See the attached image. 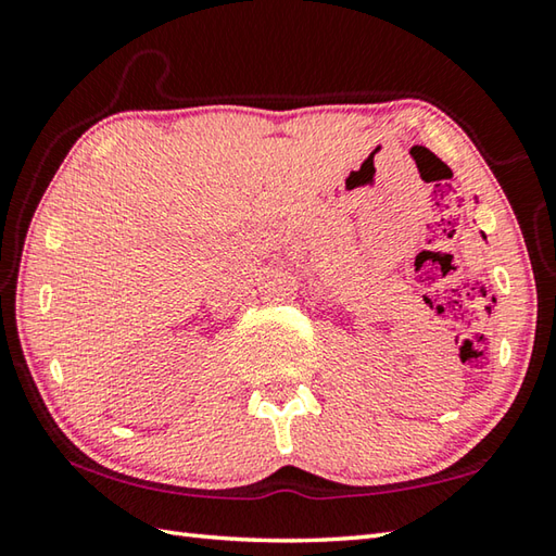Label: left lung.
<instances>
[{
  "label": "left lung",
  "mask_w": 556,
  "mask_h": 556,
  "mask_svg": "<svg viewBox=\"0 0 556 556\" xmlns=\"http://www.w3.org/2000/svg\"><path fill=\"white\" fill-rule=\"evenodd\" d=\"M483 240H486V236H483Z\"/></svg>",
  "instance_id": "1"
}]
</instances>
